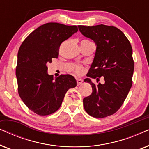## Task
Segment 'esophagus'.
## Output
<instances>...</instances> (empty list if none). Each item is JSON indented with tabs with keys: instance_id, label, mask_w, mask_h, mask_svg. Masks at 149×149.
<instances>
[{
	"instance_id": "esophagus-1",
	"label": "esophagus",
	"mask_w": 149,
	"mask_h": 149,
	"mask_svg": "<svg viewBox=\"0 0 149 149\" xmlns=\"http://www.w3.org/2000/svg\"><path fill=\"white\" fill-rule=\"evenodd\" d=\"M83 83V80L82 79H77V85H79L80 84H81V83Z\"/></svg>"
}]
</instances>
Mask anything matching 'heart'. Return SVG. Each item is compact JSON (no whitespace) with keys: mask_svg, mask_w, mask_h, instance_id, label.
I'll use <instances>...</instances> for the list:
<instances>
[{"mask_svg":"<svg viewBox=\"0 0 149 149\" xmlns=\"http://www.w3.org/2000/svg\"><path fill=\"white\" fill-rule=\"evenodd\" d=\"M83 41H89L88 40H83ZM74 72L77 74H81L83 72V68L81 66H77L74 68Z\"/></svg>","mask_w":149,"mask_h":149,"instance_id":"heart-1","label":"heart"}]
</instances>
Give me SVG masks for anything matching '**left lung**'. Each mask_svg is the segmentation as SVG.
<instances>
[{
    "mask_svg": "<svg viewBox=\"0 0 149 149\" xmlns=\"http://www.w3.org/2000/svg\"><path fill=\"white\" fill-rule=\"evenodd\" d=\"M81 34L93 40L96 50L87 76L104 77L105 83H90L92 93L83 99V107L89 115L104 118L120 109L132 85L134 62L131 44L119 28L103 24L94 26H78Z\"/></svg>",
    "mask_w": 149,
    "mask_h": 149,
    "instance_id": "left-lung-1",
    "label": "left lung"
}]
</instances>
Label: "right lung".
Segmentation results:
<instances>
[{"label": "right lung", "instance_id": "add662e5", "mask_svg": "<svg viewBox=\"0 0 149 149\" xmlns=\"http://www.w3.org/2000/svg\"><path fill=\"white\" fill-rule=\"evenodd\" d=\"M77 31L76 26L47 23L31 32L20 46L15 71L18 93L26 107L38 115L58 111L66 91L77 86L72 75L54 79L48 74L47 64L58 58L61 43Z\"/></svg>", "mask_w": 149, "mask_h": 149}]
</instances>
